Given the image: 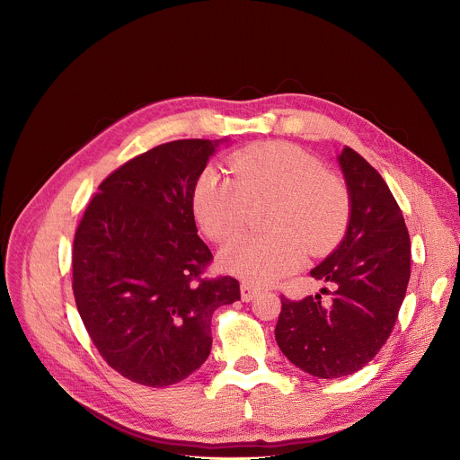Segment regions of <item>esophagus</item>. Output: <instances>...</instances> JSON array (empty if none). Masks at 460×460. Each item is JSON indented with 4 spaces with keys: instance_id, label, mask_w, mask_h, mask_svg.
Returning a JSON list of instances; mask_svg holds the SVG:
<instances>
[{
    "instance_id": "34e87169",
    "label": "esophagus",
    "mask_w": 460,
    "mask_h": 460,
    "mask_svg": "<svg viewBox=\"0 0 460 460\" xmlns=\"http://www.w3.org/2000/svg\"><path fill=\"white\" fill-rule=\"evenodd\" d=\"M240 294H242V301L249 303V301H252V297L258 294V288H256L254 285L242 283V285H240Z\"/></svg>"
}]
</instances>
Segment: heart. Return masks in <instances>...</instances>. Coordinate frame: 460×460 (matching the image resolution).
Returning <instances> with one entry per match:
<instances>
[{"instance_id":"obj_1","label":"heart","mask_w":460,"mask_h":460,"mask_svg":"<svg viewBox=\"0 0 460 460\" xmlns=\"http://www.w3.org/2000/svg\"><path fill=\"white\" fill-rule=\"evenodd\" d=\"M229 175L206 168L195 184L193 211L204 233L217 243L238 236L252 202L274 199L267 229L243 236L222 254L231 274L254 283H272L297 270L305 258L332 247L344 233L351 213L348 184L305 148L287 141L256 143L240 150Z\"/></svg>"}]
</instances>
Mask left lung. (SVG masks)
<instances>
[{
    "mask_svg": "<svg viewBox=\"0 0 460 460\" xmlns=\"http://www.w3.org/2000/svg\"><path fill=\"white\" fill-rule=\"evenodd\" d=\"M351 193L341 245L310 274L330 290L281 296L276 341L283 355L317 378H342L367 366L387 342L411 279V236L384 177L353 148L339 155Z\"/></svg>",
    "mask_w": 460,
    "mask_h": 460,
    "instance_id": "8db88e82",
    "label": "left lung"
}]
</instances>
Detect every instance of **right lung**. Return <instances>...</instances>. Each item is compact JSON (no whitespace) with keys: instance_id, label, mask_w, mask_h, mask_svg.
<instances>
[{"instance_id":"right-lung-1","label":"right lung","mask_w":460,"mask_h":460,"mask_svg":"<svg viewBox=\"0 0 460 460\" xmlns=\"http://www.w3.org/2000/svg\"><path fill=\"white\" fill-rule=\"evenodd\" d=\"M217 141L177 139L114 170L73 240V296L102 358L127 380L173 385L211 351V317L240 299L197 234L193 191Z\"/></svg>"}]
</instances>
